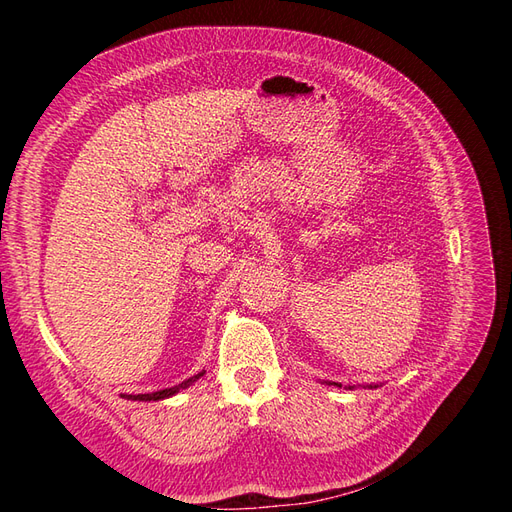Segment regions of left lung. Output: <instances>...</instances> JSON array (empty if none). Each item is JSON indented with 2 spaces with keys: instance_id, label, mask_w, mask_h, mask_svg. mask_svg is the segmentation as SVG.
<instances>
[{
  "instance_id": "obj_1",
  "label": "left lung",
  "mask_w": 512,
  "mask_h": 512,
  "mask_svg": "<svg viewBox=\"0 0 512 512\" xmlns=\"http://www.w3.org/2000/svg\"><path fill=\"white\" fill-rule=\"evenodd\" d=\"M329 384H335V386H342V384H337V382H329ZM348 389H352V386H348ZM369 389H376V386H371V384H369Z\"/></svg>"
}]
</instances>
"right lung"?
<instances>
[{
  "label": "right lung",
  "instance_id": "right-lung-1",
  "mask_svg": "<svg viewBox=\"0 0 512 512\" xmlns=\"http://www.w3.org/2000/svg\"><path fill=\"white\" fill-rule=\"evenodd\" d=\"M203 374H205V371H200V374H196V376H192V378H188V380H183V382L177 384V386H170V389H162V391H156V393H143V395H123V397L132 399V401H160V399L177 395L181 389H188V386L194 384Z\"/></svg>",
  "mask_w": 512,
  "mask_h": 512
}]
</instances>
